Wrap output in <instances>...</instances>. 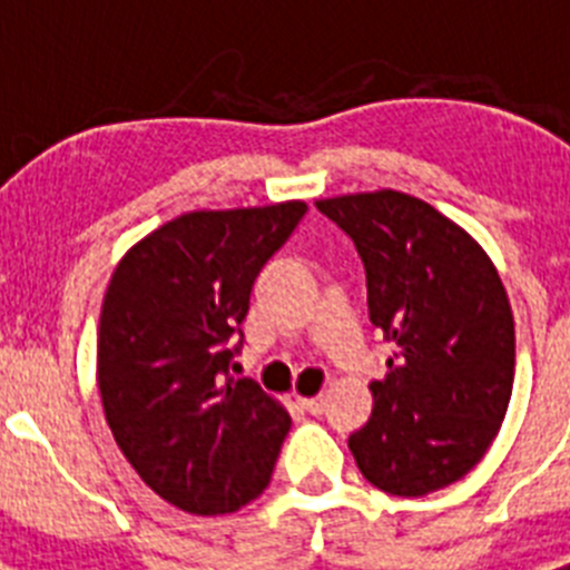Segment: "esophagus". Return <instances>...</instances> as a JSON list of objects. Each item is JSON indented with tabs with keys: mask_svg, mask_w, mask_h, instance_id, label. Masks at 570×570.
Masks as SVG:
<instances>
[{
	"mask_svg": "<svg viewBox=\"0 0 570 570\" xmlns=\"http://www.w3.org/2000/svg\"><path fill=\"white\" fill-rule=\"evenodd\" d=\"M299 405L305 407L308 414H314V416L325 411V400H322V394L320 396H308V400H299Z\"/></svg>",
	"mask_w": 570,
	"mask_h": 570,
	"instance_id": "34e87169",
	"label": "esophagus"
}]
</instances>
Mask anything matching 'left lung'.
<instances>
[{
  "mask_svg": "<svg viewBox=\"0 0 570 570\" xmlns=\"http://www.w3.org/2000/svg\"><path fill=\"white\" fill-rule=\"evenodd\" d=\"M356 245L367 314L394 345L371 382V420L347 448L362 476L425 497L485 456L513 387V314L485 250L440 210L400 190L316 203Z\"/></svg>",
  "mask_w": 570,
  "mask_h": 570,
  "instance_id": "left-lung-1",
  "label": "left lung"
}]
</instances>
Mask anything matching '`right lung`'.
<instances>
[{
  "mask_svg": "<svg viewBox=\"0 0 570 570\" xmlns=\"http://www.w3.org/2000/svg\"><path fill=\"white\" fill-rule=\"evenodd\" d=\"M305 210L279 203L176 216L110 276L97 342L105 420L145 485L188 513L256 500L291 431L288 411L228 365L254 279Z\"/></svg>",
  "mask_w": 570,
  "mask_h": 570,
  "instance_id": "right-lung-1",
  "label": "right lung"
}]
</instances>
